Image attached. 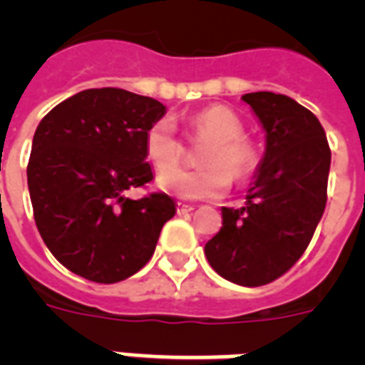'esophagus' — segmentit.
<instances>
[{"label": "esophagus", "mask_w": 365, "mask_h": 365, "mask_svg": "<svg viewBox=\"0 0 365 365\" xmlns=\"http://www.w3.org/2000/svg\"><path fill=\"white\" fill-rule=\"evenodd\" d=\"M176 210H178V214L182 216V214H189V212H193L195 208L191 205H183V202H178Z\"/></svg>", "instance_id": "1"}]
</instances>
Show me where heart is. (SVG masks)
<instances>
[{
  "mask_svg": "<svg viewBox=\"0 0 365 365\" xmlns=\"http://www.w3.org/2000/svg\"><path fill=\"white\" fill-rule=\"evenodd\" d=\"M195 136L206 140L197 155L195 170H172L182 155V143L176 125L163 117L149 126L143 138L145 157L157 172L159 185L182 199H217L235 182L248 180L259 166V151L248 136H244V123L227 106L214 104L191 117Z\"/></svg>",
  "mask_w": 365,
  "mask_h": 365,
  "instance_id": "1",
  "label": "heart"
}]
</instances>
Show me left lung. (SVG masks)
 <instances>
[{
    "instance_id": "1",
    "label": "left lung",
    "mask_w": 365,
    "mask_h": 365,
    "mask_svg": "<svg viewBox=\"0 0 365 365\" xmlns=\"http://www.w3.org/2000/svg\"><path fill=\"white\" fill-rule=\"evenodd\" d=\"M242 100L265 128V157L246 205L223 208L205 254L220 277L255 288L288 272L311 242L328 200L331 149L317 115L289 96L263 91Z\"/></svg>"
}]
</instances>
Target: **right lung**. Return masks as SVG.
I'll return each instance as SVG.
<instances>
[{"instance_id": "add662e5", "label": "right lung", "mask_w": 365, "mask_h": 365, "mask_svg": "<svg viewBox=\"0 0 365 365\" xmlns=\"http://www.w3.org/2000/svg\"><path fill=\"white\" fill-rule=\"evenodd\" d=\"M166 108L123 88H87L43 117L31 142L34 220L56 259L79 277L113 284L155 252L176 205L166 193L125 197L153 180L143 138Z\"/></svg>"}]
</instances>
